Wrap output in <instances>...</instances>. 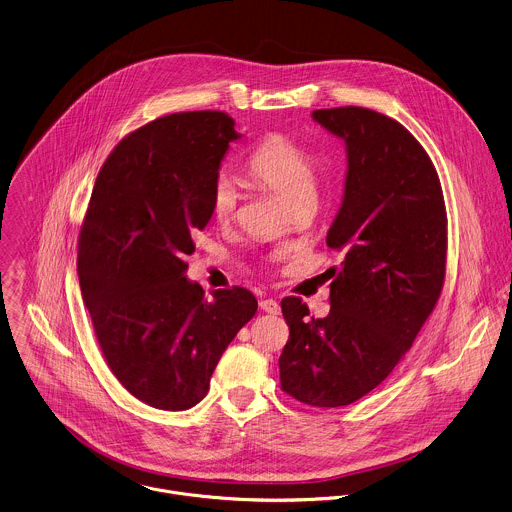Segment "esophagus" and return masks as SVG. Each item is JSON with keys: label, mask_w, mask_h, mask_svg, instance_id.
Instances as JSON below:
<instances>
[{"label": "esophagus", "mask_w": 512, "mask_h": 512, "mask_svg": "<svg viewBox=\"0 0 512 512\" xmlns=\"http://www.w3.org/2000/svg\"><path fill=\"white\" fill-rule=\"evenodd\" d=\"M259 307H261L263 312H267V314H279L281 312V305L277 301H273V299H263L259 303Z\"/></svg>", "instance_id": "obj_1"}]
</instances>
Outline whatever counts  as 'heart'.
Segmentation results:
<instances>
[{
  "label": "heart",
  "mask_w": 512,
  "mask_h": 512,
  "mask_svg": "<svg viewBox=\"0 0 512 512\" xmlns=\"http://www.w3.org/2000/svg\"><path fill=\"white\" fill-rule=\"evenodd\" d=\"M247 176L275 192L293 209L316 200V160L305 146L281 136H267L247 158ZM239 188L229 174H217L209 188V209L219 223L237 215Z\"/></svg>",
  "instance_id": "heart-1"
}]
</instances>
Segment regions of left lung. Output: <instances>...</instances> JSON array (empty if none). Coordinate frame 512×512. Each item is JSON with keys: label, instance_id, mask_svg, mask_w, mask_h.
<instances>
[{"label": "left lung", "instance_id": "left-lung-1", "mask_svg": "<svg viewBox=\"0 0 512 512\" xmlns=\"http://www.w3.org/2000/svg\"><path fill=\"white\" fill-rule=\"evenodd\" d=\"M312 118L346 144L342 205L326 245L342 251L326 273L330 314L281 301L289 340L281 388L314 408L348 406L400 364L445 281L447 213L423 146L394 118L362 106L320 108Z\"/></svg>", "mask_w": 512, "mask_h": 512}]
</instances>
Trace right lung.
I'll use <instances>...</instances> for the list:
<instances>
[{
  "instance_id": "1",
  "label": "right lung",
  "mask_w": 512,
  "mask_h": 512,
  "mask_svg": "<svg viewBox=\"0 0 512 512\" xmlns=\"http://www.w3.org/2000/svg\"><path fill=\"white\" fill-rule=\"evenodd\" d=\"M239 138L219 110L156 118L118 142L93 188L77 255L83 301L110 372L152 408L202 402L221 354L257 312L243 287L205 299L184 261Z\"/></svg>"
}]
</instances>
